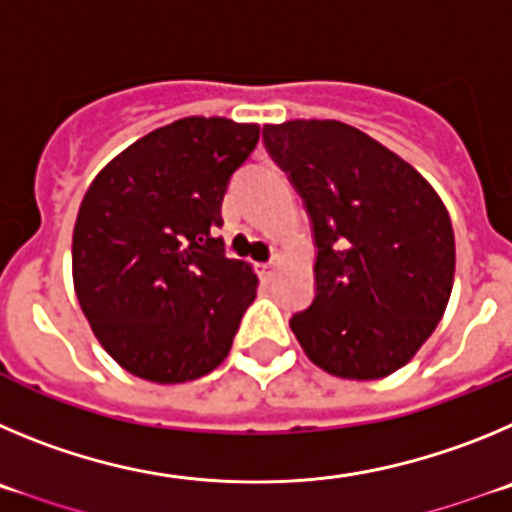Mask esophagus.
<instances>
[{
  "mask_svg": "<svg viewBox=\"0 0 512 512\" xmlns=\"http://www.w3.org/2000/svg\"><path fill=\"white\" fill-rule=\"evenodd\" d=\"M280 265V257H275L273 262H262V265H257V270H260V278L262 280H270L275 275V270H278Z\"/></svg>",
  "mask_w": 512,
  "mask_h": 512,
  "instance_id": "esophagus-1",
  "label": "esophagus"
}]
</instances>
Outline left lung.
Here are the masks:
<instances>
[{"mask_svg":"<svg viewBox=\"0 0 512 512\" xmlns=\"http://www.w3.org/2000/svg\"><path fill=\"white\" fill-rule=\"evenodd\" d=\"M316 239V296L290 319L313 365L380 380L434 334L454 285L449 211L413 165L336 119L262 127Z\"/></svg>","mask_w":512,"mask_h":512,"instance_id":"1","label":"left lung"}]
</instances>
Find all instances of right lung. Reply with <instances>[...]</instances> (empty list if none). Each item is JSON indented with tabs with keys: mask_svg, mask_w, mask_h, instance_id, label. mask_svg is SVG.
Returning a JSON list of instances; mask_svg holds the SVG:
<instances>
[{
	"mask_svg": "<svg viewBox=\"0 0 512 512\" xmlns=\"http://www.w3.org/2000/svg\"><path fill=\"white\" fill-rule=\"evenodd\" d=\"M257 124L186 117L132 142L91 181L73 227V288L109 357L173 385L222 365L257 296L224 255L222 201Z\"/></svg>",
	"mask_w": 512,
	"mask_h": 512,
	"instance_id": "obj_1",
	"label": "right lung"
}]
</instances>
